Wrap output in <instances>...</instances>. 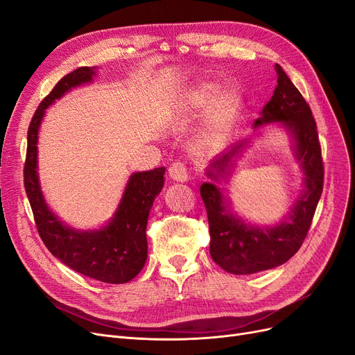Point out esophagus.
Returning <instances> with one entry per match:
<instances>
[{
  "label": "esophagus",
  "mask_w": 355,
  "mask_h": 355,
  "mask_svg": "<svg viewBox=\"0 0 355 355\" xmlns=\"http://www.w3.org/2000/svg\"><path fill=\"white\" fill-rule=\"evenodd\" d=\"M168 171H169V177L177 182H186L189 180L187 166H186V164H182L180 161H177V162L171 165Z\"/></svg>",
  "instance_id": "1"
}]
</instances>
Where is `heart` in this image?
Segmentation results:
<instances>
[{"instance_id": "heart-1", "label": "heart", "mask_w": 355, "mask_h": 355, "mask_svg": "<svg viewBox=\"0 0 355 355\" xmlns=\"http://www.w3.org/2000/svg\"><path fill=\"white\" fill-rule=\"evenodd\" d=\"M215 94V85H198L184 95L182 107H184V111L187 114L194 115L207 108L208 103L212 101ZM214 99L213 103H210L211 107H209L205 116L202 139L209 146H219V144L225 143L231 137L235 127H237L243 111V101L239 92L234 89H225L219 92Z\"/></svg>"}]
</instances>
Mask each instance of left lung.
I'll list each match as a JSON object with an SVG mask.
<instances>
[{
	"mask_svg": "<svg viewBox=\"0 0 355 355\" xmlns=\"http://www.w3.org/2000/svg\"><path fill=\"white\" fill-rule=\"evenodd\" d=\"M277 73L278 85L254 127L281 123L288 130L294 139L295 157L304 173V190L279 225L253 227L230 212L215 182H203L200 196L211 231V256L215 263L234 275L268 270L290 260L303 245L323 191V161L316 121L309 103L279 64ZM241 148L244 141L214 161L207 177L219 181Z\"/></svg>",
	"mask_w": 355,
	"mask_h": 355,
	"instance_id": "left-lung-1",
	"label": "left lung"
}]
</instances>
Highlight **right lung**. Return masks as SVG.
<instances>
[{
	"label": "right lung",
	"mask_w": 355,
	"mask_h": 355,
	"mask_svg": "<svg viewBox=\"0 0 355 355\" xmlns=\"http://www.w3.org/2000/svg\"><path fill=\"white\" fill-rule=\"evenodd\" d=\"M95 69L80 67L51 90L32 116L24 162V189L35 224L48 250L73 270L107 284H125L143 269L148 259L146 225L150 207L164 187L165 168L130 177L123 199L108 225L95 231H77L49 211L37 177V131L45 110L65 92L92 82Z\"/></svg>",
	"instance_id": "add662e5"
}]
</instances>
